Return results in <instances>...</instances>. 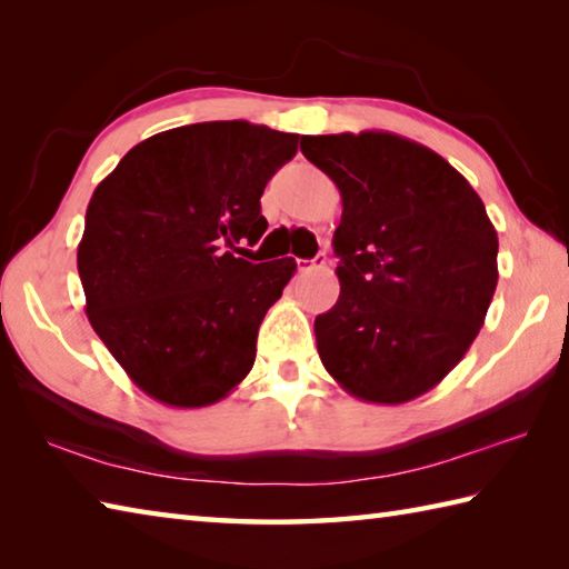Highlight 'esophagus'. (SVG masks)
<instances>
[{"mask_svg":"<svg viewBox=\"0 0 569 569\" xmlns=\"http://www.w3.org/2000/svg\"><path fill=\"white\" fill-rule=\"evenodd\" d=\"M316 269H325V253H318V257L312 261L298 259V271L300 273H308V271H316Z\"/></svg>","mask_w":569,"mask_h":569,"instance_id":"obj_1","label":"esophagus"}]
</instances>
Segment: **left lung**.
I'll return each instance as SVG.
<instances>
[{"mask_svg": "<svg viewBox=\"0 0 569 569\" xmlns=\"http://www.w3.org/2000/svg\"><path fill=\"white\" fill-rule=\"evenodd\" d=\"M332 178L340 298L316 318L318 355L342 389L398 406L435 389L485 325L499 237L485 202L440 153L391 131L300 139Z\"/></svg>", "mask_w": 569, "mask_h": 569, "instance_id": "8db88e82", "label": "left lung"}]
</instances>
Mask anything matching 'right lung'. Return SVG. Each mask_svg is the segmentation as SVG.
<instances>
[{"mask_svg": "<svg viewBox=\"0 0 569 569\" xmlns=\"http://www.w3.org/2000/svg\"><path fill=\"white\" fill-rule=\"evenodd\" d=\"M298 139L241 119L168 129L94 188L78 244L84 312L159 403L212 406L251 371L296 259L251 263L227 247L266 232L259 200Z\"/></svg>", "mask_w": 569, "mask_h": 569, "instance_id": "add662e5", "label": "right lung"}]
</instances>
